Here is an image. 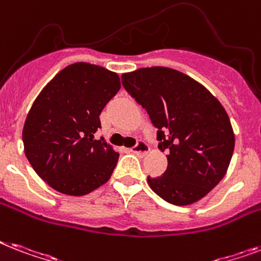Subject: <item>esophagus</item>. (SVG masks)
Segmentation results:
<instances>
[{"instance_id": "1", "label": "esophagus", "mask_w": 261, "mask_h": 261, "mask_svg": "<svg viewBox=\"0 0 261 261\" xmlns=\"http://www.w3.org/2000/svg\"><path fill=\"white\" fill-rule=\"evenodd\" d=\"M131 151L135 152V154H147L150 151V147L143 141H138L137 145L131 149Z\"/></svg>"}]
</instances>
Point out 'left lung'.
Instances as JSON below:
<instances>
[{"instance_id": "1", "label": "left lung", "mask_w": 261, "mask_h": 261, "mask_svg": "<svg viewBox=\"0 0 261 261\" xmlns=\"http://www.w3.org/2000/svg\"><path fill=\"white\" fill-rule=\"evenodd\" d=\"M124 90L147 111L161 151L164 175L147 177L150 188L173 205H190L225 175L234 149L229 116L202 84L166 67L139 68L122 75Z\"/></svg>"}]
</instances>
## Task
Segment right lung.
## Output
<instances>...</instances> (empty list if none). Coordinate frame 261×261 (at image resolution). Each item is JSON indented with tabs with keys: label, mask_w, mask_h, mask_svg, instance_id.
Here are the masks:
<instances>
[{
	"label": "right lung",
	"mask_w": 261,
	"mask_h": 261,
	"mask_svg": "<svg viewBox=\"0 0 261 261\" xmlns=\"http://www.w3.org/2000/svg\"><path fill=\"white\" fill-rule=\"evenodd\" d=\"M120 88L115 72L75 63L36 97L22 130L25 155L42 181L68 196H84L109 181L119 154L95 139L99 115Z\"/></svg>",
	"instance_id": "1"
}]
</instances>
